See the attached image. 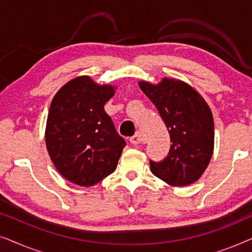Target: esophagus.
I'll list each match as a JSON object with an SVG mask.
<instances>
[{"instance_id": "obj_1", "label": "esophagus", "mask_w": 252, "mask_h": 252, "mask_svg": "<svg viewBox=\"0 0 252 252\" xmlns=\"http://www.w3.org/2000/svg\"><path fill=\"white\" fill-rule=\"evenodd\" d=\"M129 142L133 144V146H137L141 142V135L140 133H135L132 137H129Z\"/></svg>"}]
</instances>
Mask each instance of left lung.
<instances>
[{"mask_svg": "<svg viewBox=\"0 0 252 252\" xmlns=\"http://www.w3.org/2000/svg\"><path fill=\"white\" fill-rule=\"evenodd\" d=\"M139 85L157 108L172 142L163 160H150L151 172L174 187L194 184L213 154L215 125L209 105L184 81L165 78L158 85L146 81Z\"/></svg>", "mask_w": 252, "mask_h": 252, "instance_id": "obj_1", "label": "left lung"}]
</instances>
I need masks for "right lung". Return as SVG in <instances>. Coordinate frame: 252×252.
Masks as SVG:
<instances>
[{
  "instance_id": "add662e5",
  "label": "right lung",
  "mask_w": 252,
  "mask_h": 252,
  "mask_svg": "<svg viewBox=\"0 0 252 252\" xmlns=\"http://www.w3.org/2000/svg\"><path fill=\"white\" fill-rule=\"evenodd\" d=\"M115 94L82 75L55 95L47 119L46 144L57 171L72 184L91 187L115 172L126 146L104 104Z\"/></svg>"
}]
</instances>
